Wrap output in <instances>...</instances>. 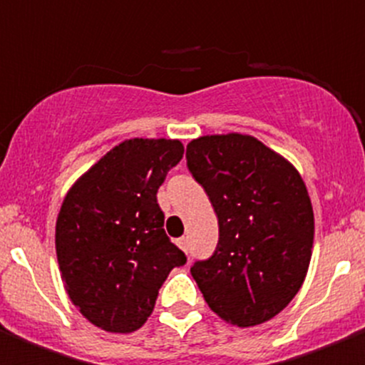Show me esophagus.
<instances>
[{"label":"esophagus","instance_id":"34e87169","mask_svg":"<svg viewBox=\"0 0 365 365\" xmlns=\"http://www.w3.org/2000/svg\"><path fill=\"white\" fill-rule=\"evenodd\" d=\"M177 245H179L180 250H185V252L188 250V240H186V237H180V240L177 241Z\"/></svg>","mask_w":365,"mask_h":365}]
</instances>
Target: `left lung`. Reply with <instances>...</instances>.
Returning <instances> with one entry per match:
<instances>
[{"instance_id":"8db88e82","label":"left lung","mask_w":365,"mask_h":365,"mask_svg":"<svg viewBox=\"0 0 365 365\" xmlns=\"http://www.w3.org/2000/svg\"><path fill=\"white\" fill-rule=\"evenodd\" d=\"M186 160L219 222L217 248L193 263V279L227 324L269 322L307 276L314 243L307 186L283 155L252 135L193 138Z\"/></svg>"}]
</instances>
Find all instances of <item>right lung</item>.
Masks as SVG:
<instances>
[{"label":"right lung","instance_id":"right-lung-1","mask_svg":"<svg viewBox=\"0 0 365 365\" xmlns=\"http://www.w3.org/2000/svg\"><path fill=\"white\" fill-rule=\"evenodd\" d=\"M177 138H128L74 180L56 219L63 287L86 320L131 333L186 256L164 232L157 190L182 159Z\"/></svg>","mask_w":365,"mask_h":365}]
</instances>
